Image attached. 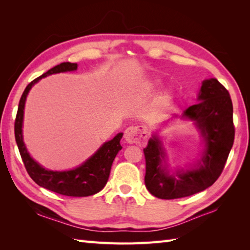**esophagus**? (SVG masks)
Wrapping results in <instances>:
<instances>
[{
  "mask_svg": "<svg viewBox=\"0 0 250 250\" xmlns=\"http://www.w3.org/2000/svg\"><path fill=\"white\" fill-rule=\"evenodd\" d=\"M124 139L129 144H139L145 146L147 143V131L143 125H132L126 128L124 134Z\"/></svg>",
  "mask_w": 250,
  "mask_h": 250,
  "instance_id": "1",
  "label": "esophagus"
}]
</instances>
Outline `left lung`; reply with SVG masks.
Returning a JSON list of instances; mask_svg holds the SVG:
<instances>
[{
    "label": "left lung",
    "instance_id": "left-lung-1",
    "mask_svg": "<svg viewBox=\"0 0 250 250\" xmlns=\"http://www.w3.org/2000/svg\"><path fill=\"white\" fill-rule=\"evenodd\" d=\"M198 99L201 102L183 114L195 121L206 142L198 167L169 175L161 164L164 155L157 137L153 136L144 148L146 188L159 199H179L198 193L210 187L224 171L235 135L229 91L216 78L206 79Z\"/></svg>",
    "mask_w": 250,
    "mask_h": 250
}]
</instances>
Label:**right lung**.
Segmentation results:
<instances>
[{
	"label": "right lung",
	"instance_id": "right-lung-1",
	"mask_svg": "<svg viewBox=\"0 0 250 250\" xmlns=\"http://www.w3.org/2000/svg\"><path fill=\"white\" fill-rule=\"evenodd\" d=\"M76 68L77 63L63 62L61 64L50 68L43 75L35 78L25 87L20 98L17 115H16L15 119V139L26 172L37 185L62 195L89 196L98 193L107 183L111 164H113L116 155L122 148L120 145L122 133H118L113 140L106 142L91 158L88 159L81 167L65 172L48 171V169L42 167L39 163H36L30 157L22 141L24 103L26 95H28L32 86L40 79L51 75V74L75 71Z\"/></svg>",
	"mask_w": 250,
	"mask_h": 250
}]
</instances>
